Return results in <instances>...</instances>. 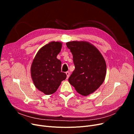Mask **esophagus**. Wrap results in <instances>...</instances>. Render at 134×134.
<instances>
[{
    "label": "esophagus",
    "instance_id": "obj_1",
    "mask_svg": "<svg viewBox=\"0 0 134 134\" xmlns=\"http://www.w3.org/2000/svg\"><path fill=\"white\" fill-rule=\"evenodd\" d=\"M66 75H67V79H68V78H69V72H66Z\"/></svg>",
    "mask_w": 134,
    "mask_h": 134
}]
</instances>
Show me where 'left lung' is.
Listing matches in <instances>:
<instances>
[{
    "label": "left lung",
    "instance_id": "8db88e82",
    "mask_svg": "<svg viewBox=\"0 0 134 134\" xmlns=\"http://www.w3.org/2000/svg\"><path fill=\"white\" fill-rule=\"evenodd\" d=\"M67 47L73 55L75 69L69 82L80 94L93 93L103 83L107 73L106 62L99 50L86 41H70Z\"/></svg>",
    "mask_w": 134,
    "mask_h": 134
}]
</instances>
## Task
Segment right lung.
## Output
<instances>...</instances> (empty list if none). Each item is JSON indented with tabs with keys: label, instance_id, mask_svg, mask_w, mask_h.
<instances>
[{
	"label": "right lung",
	"instance_id": "add662e5",
	"mask_svg": "<svg viewBox=\"0 0 134 134\" xmlns=\"http://www.w3.org/2000/svg\"><path fill=\"white\" fill-rule=\"evenodd\" d=\"M62 43L52 41L40 49L31 66V76L34 85L46 95L55 93L61 81L66 79V73L61 72V62L56 58Z\"/></svg>",
	"mask_w": 134,
	"mask_h": 134
}]
</instances>
